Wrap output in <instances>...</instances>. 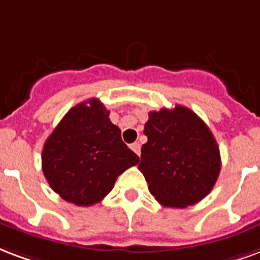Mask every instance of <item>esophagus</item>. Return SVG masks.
Returning <instances> with one entry per match:
<instances>
[{
    "mask_svg": "<svg viewBox=\"0 0 260 260\" xmlns=\"http://www.w3.org/2000/svg\"><path fill=\"white\" fill-rule=\"evenodd\" d=\"M131 148H132V151H134L135 154L140 155V144H139L138 142H135V143L131 144Z\"/></svg>",
    "mask_w": 260,
    "mask_h": 260,
    "instance_id": "esophagus-1",
    "label": "esophagus"
}]
</instances>
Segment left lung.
I'll return each mask as SVG.
<instances>
[{"instance_id": "left-lung-1", "label": "left lung", "mask_w": 260, "mask_h": 260, "mask_svg": "<svg viewBox=\"0 0 260 260\" xmlns=\"http://www.w3.org/2000/svg\"><path fill=\"white\" fill-rule=\"evenodd\" d=\"M139 170L166 207L184 209L209 195L221 170L217 140L201 117L177 105L148 113Z\"/></svg>"}]
</instances>
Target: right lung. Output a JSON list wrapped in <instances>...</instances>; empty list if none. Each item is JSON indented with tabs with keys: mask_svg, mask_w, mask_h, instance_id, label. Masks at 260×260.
<instances>
[{
	"mask_svg": "<svg viewBox=\"0 0 260 260\" xmlns=\"http://www.w3.org/2000/svg\"><path fill=\"white\" fill-rule=\"evenodd\" d=\"M109 110L91 98L73 106L45 142L42 170L51 189L76 206H92L112 191L117 177L138 165Z\"/></svg>",
	"mask_w": 260,
	"mask_h": 260,
	"instance_id": "obj_1",
	"label": "right lung"
}]
</instances>
